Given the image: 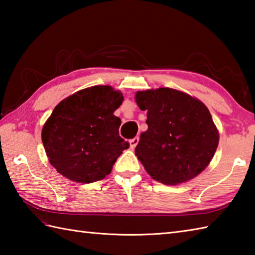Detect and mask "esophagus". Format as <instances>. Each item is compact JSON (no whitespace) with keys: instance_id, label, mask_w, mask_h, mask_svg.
<instances>
[{"instance_id":"34e87169","label":"esophagus","mask_w":255,"mask_h":255,"mask_svg":"<svg viewBox=\"0 0 255 255\" xmlns=\"http://www.w3.org/2000/svg\"><path fill=\"white\" fill-rule=\"evenodd\" d=\"M138 142H139V137H134L131 140H129V144H130L131 149L136 148V145L138 144Z\"/></svg>"}]
</instances>
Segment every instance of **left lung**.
Returning <instances> with one entry per match:
<instances>
[{
	"mask_svg": "<svg viewBox=\"0 0 255 255\" xmlns=\"http://www.w3.org/2000/svg\"><path fill=\"white\" fill-rule=\"evenodd\" d=\"M136 102L140 110L147 111L148 130L140 134L134 153L149 175L176 185L203 172L219 141L208 108L169 88L137 92Z\"/></svg>",
	"mask_w": 255,
	"mask_h": 255,
	"instance_id": "left-lung-1",
	"label": "left lung"
}]
</instances>
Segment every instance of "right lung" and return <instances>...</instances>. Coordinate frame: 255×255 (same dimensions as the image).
<instances>
[{
  "label": "right lung",
  "instance_id": "right-lung-1",
  "mask_svg": "<svg viewBox=\"0 0 255 255\" xmlns=\"http://www.w3.org/2000/svg\"><path fill=\"white\" fill-rule=\"evenodd\" d=\"M123 94L108 85L81 90L55 107L41 131L47 156L55 169L78 183H93L111 173L129 142L119 136L114 115Z\"/></svg>",
  "mask_w": 255,
  "mask_h": 255
}]
</instances>
